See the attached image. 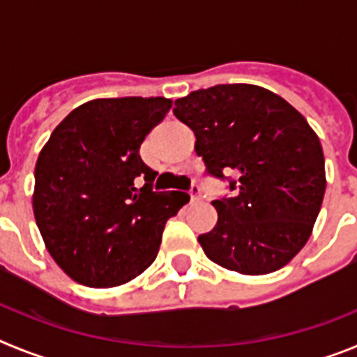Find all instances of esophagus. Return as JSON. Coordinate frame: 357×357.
<instances>
[{
	"label": "esophagus",
	"mask_w": 357,
	"mask_h": 357,
	"mask_svg": "<svg viewBox=\"0 0 357 357\" xmlns=\"http://www.w3.org/2000/svg\"><path fill=\"white\" fill-rule=\"evenodd\" d=\"M189 195H191V202H198L202 198V191H200V185L193 184L191 189H189Z\"/></svg>",
	"instance_id": "esophagus-1"
}]
</instances>
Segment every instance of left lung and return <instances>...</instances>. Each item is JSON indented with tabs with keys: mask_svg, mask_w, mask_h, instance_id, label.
Wrapping results in <instances>:
<instances>
[{
	"mask_svg": "<svg viewBox=\"0 0 357 357\" xmlns=\"http://www.w3.org/2000/svg\"><path fill=\"white\" fill-rule=\"evenodd\" d=\"M173 114L195 132L207 173L232 191L213 202L218 223L198 236L207 257L245 275L288 264L307 243L326 193L324 151L304 116L250 84L193 91L175 100Z\"/></svg>",
	"mask_w": 357,
	"mask_h": 357,
	"instance_id": "8db88e82",
	"label": "left lung"
}]
</instances>
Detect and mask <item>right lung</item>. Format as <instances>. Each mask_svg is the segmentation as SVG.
Masks as SVG:
<instances>
[{"mask_svg": "<svg viewBox=\"0 0 357 357\" xmlns=\"http://www.w3.org/2000/svg\"><path fill=\"white\" fill-rule=\"evenodd\" d=\"M172 100L100 98L69 112L36 164L33 214L55 263L84 286L112 288L146 270L189 195L153 191L141 143ZM144 182L137 188V181Z\"/></svg>", "mask_w": 357, "mask_h": 357, "instance_id": "obj_1", "label": "right lung"}]
</instances>
